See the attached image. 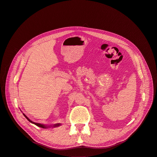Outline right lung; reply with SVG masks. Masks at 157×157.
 Returning a JSON list of instances; mask_svg holds the SVG:
<instances>
[{
	"mask_svg": "<svg viewBox=\"0 0 157 157\" xmlns=\"http://www.w3.org/2000/svg\"><path fill=\"white\" fill-rule=\"evenodd\" d=\"M23 115H24V117L27 118V119L31 123H32V124H35L36 126H39V127H40V128H50V127H52V128H56V127H58L59 126H61V124L60 123H57V124H53V125H49V126H47V125H45V124H40V123H36V122H33L32 121H31L29 118H28L24 113H23Z\"/></svg>",
	"mask_w": 157,
	"mask_h": 157,
	"instance_id": "right-lung-1",
	"label": "right lung"
}]
</instances>
